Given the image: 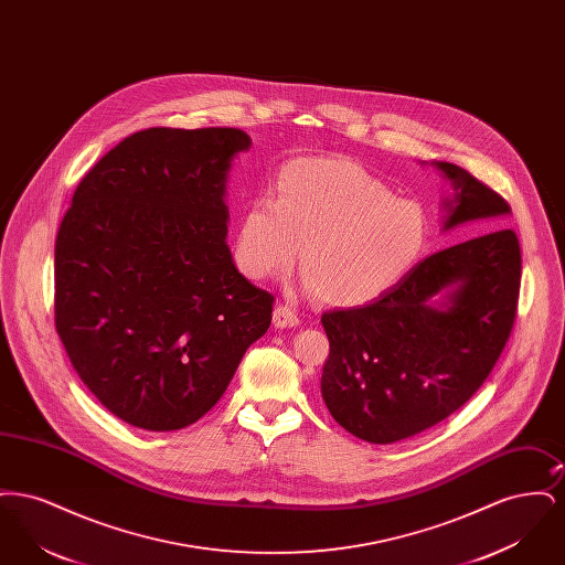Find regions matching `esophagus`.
Returning a JSON list of instances; mask_svg holds the SVG:
<instances>
[{"label":"esophagus","mask_w":565,"mask_h":565,"mask_svg":"<svg viewBox=\"0 0 565 565\" xmlns=\"http://www.w3.org/2000/svg\"><path fill=\"white\" fill-rule=\"evenodd\" d=\"M298 322H300V320H298L296 311H292L290 307H286V305L275 307V311H273V323H275V328H296Z\"/></svg>","instance_id":"34e87169"}]
</instances>
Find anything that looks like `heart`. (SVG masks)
Segmentation results:
<instances>
[{
    "label": "heart",
    "mask_w": 565,
    "mask_h": 565,
    "mask_svg": "<svg viewBox=\"0 0 565 565\" xmlns=\"http://www.w3.org/2000/svg\"><path fill=\"white\" fill-rule=\"evenodd\" d=\"M239 217L235 260L249 279L290 269L334 307H360L396 288L428 243L419 203L394 196L366 169L337 159L290 162Z\"/></svg>",
    "instance_id": "1"
}]
</instances>
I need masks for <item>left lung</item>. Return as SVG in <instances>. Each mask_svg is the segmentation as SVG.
I'll list each match as a JSON object with an SVG mask.
<instances>
[{
    "label": "left lung",
    "instance_id": "obj_1",
    "mask_svg": "<svg viewBox=\"0 0 565 565\" xmlns=\"http://www.w3.org/2000/svg\"><path fill=\"white\" fill-rule=\"evenodd\" d=\"M431 164L454 189L443 199V233L461 224L488 233L424 258L373 302L322 316L323 403L339 426L375 445L428 430L468 403L516 313L521 249L502 228L509 203L454 162Z\"/></svg>",
    "mask_w": 565,
    "mask_h": 565
}]
</instances>
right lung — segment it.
<instances>
[{
  "label": "right lung",
  "instance_id": "right-lung-1",
  "mask_svg": "<svg viewBox=\"0 0 565 565\" xmlns=\"http://www.w3.org/2000/svg\"><path fill=\"white\" fill-rule=\"evenodd\" d=\"M242 129L154 127L74 192L54 245V322L95 398L135 428L199 422L270 326L273 296L235 267L226 182Z\"/></svg>",
  "mask_w": 565,
  "mask_h": 565
}]
</instances>
